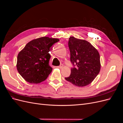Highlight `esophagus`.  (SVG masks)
<instances>
[{"label": "esophagus", "mask_w": 123, "mask_h": 123, "mask_svg": "<svg viewBox=\"0 0 123 123\" xmlns=\"http://www.w3.org/2000/svg\"><path fill=\"white\" fill-rule=\"evenodd\" d=\"M63 67V65L62 64H61L59 66H57V68H59V69H62Z\"/></svg>", "instance_id": "esophagus-1"}]
</instances>
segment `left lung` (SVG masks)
<instances>
[{
	"instance_id": "left-lung-1",
	"label": "left lung",
	"mask_w": 123,
	"mask_h": 123,
	"mask_svg": "<svg viewBox=\"0 0 123 123\" xmlns=\"http://www.w3.org/2000/svg\"><path fill=\"white\" fill-rule=\"evenodd\" d=\"M68 46L70 61L75 67L71 70L70 75L65 79L77 87L91 84L98 74L101 65L97 49L87 41L69 38Z\"/></svg>"
}]
</instances>
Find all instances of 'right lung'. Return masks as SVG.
<instances>
[{
    "instance_id": "1",
    "label": "right lung",
    "mask_w": 123,
    "mask_h": 123,
    "mask_svg": "<svg viewBox=\"0 0 123 123\" xmlns=\"http://www.w3.org/2000/svg\"><path fill=\"white\" fill-rule=\"evenodd\" d=\"M58 38L42 37L29 42L17 56L16 67L24 79L31 84L45 80L52 71L49 65L50 48Z\"/></svg>"
}]
</instances>
